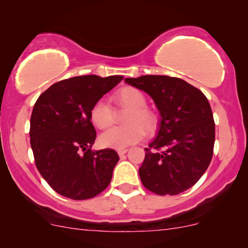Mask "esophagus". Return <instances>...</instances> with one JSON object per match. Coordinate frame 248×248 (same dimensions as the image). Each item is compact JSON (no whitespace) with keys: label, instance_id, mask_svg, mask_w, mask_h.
Listing matches in <instances>:
<instances>
[{"label":"esophagus","instance_id":"esophagus-1","mask_svg":"<svg viewBox=\"0 0 248 248\" xmlns=\"http://www.w3.org/2000/svg\"><path fill=\"white\" fill-rule=\"evenodd\" d=\"M127 151H128V149H121V150H118V155L120 157H124V155L127 154Z\"/></svg>","mask_w":248,"mask_h":248}]
</instances>
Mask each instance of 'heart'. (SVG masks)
I'll return each mask as SVG.
<instances>
[{"label":"heart","mask_w":248,"mask_h":248,"mask_svg":"<svg viewBox=\"0 0 248 248\" xmlns=\"http://www.w3.org/2000/svg\"><path fill=\"white\" fill-rule=\"evenodd\" d=\"M116 101L121 107L129 109L124 118L127 126L113 127L101 133V147L109 149H124L141 142L145 132L153 133L157 127V116L147 107V98L143 92L133 86L121 89L116 93ZM90 118L94 126L105 129L114 122V111L105 99H98L90 109Z\"/></svg>","instance_id":"b5f03b06"}]
</instances>
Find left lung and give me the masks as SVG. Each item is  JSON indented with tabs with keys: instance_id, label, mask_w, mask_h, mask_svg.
Returning <instances> with one entry per match:
<instances>
[{
	"instance_id": "left-lung-1",
	"label": "left lung",
	"mask_w": 248,
	"mask_h": 248,
	"mask_svg": "<svg viewBox=\"0 0 248 248\" xmlns=\"http://www.w3.org/2000/svg\"><path fill=\"white\" fill-rule=\"evenodd\" d=\"M127 84L153 98L160 114L156 139L139 170L143 186L158 195H177L194 186L214 154L215 122L207 97L178 77L145 75Z\"/></svg>"
}]
</instances>
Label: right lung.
Listing matches in <instances>:
<instances>
[{
  "instance_id": "add662e5",
  "label": "right lung",
  "mask_w": 248,
  "mask_h": 248,
  "mask_svg": "<svg viewBox=\"0 0 248 248\" xmlns=\"http://www.w3.org/2000/svg\"><path fill=\"white\" fill-rule=\"evenodd\" d=\"M122 79V76L71 77L49 86L35 101L30 121L34 162L60 195L91 199L111 183L119 156L113 149H91L97 134L90 109Z\"/></svg>"
}]
</instances>
